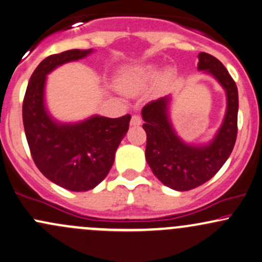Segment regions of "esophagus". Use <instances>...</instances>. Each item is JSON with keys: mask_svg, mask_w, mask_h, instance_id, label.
Returning <instances> with one entry per match:
<instances>
[{"mask_svg": "<svg viewBox=\"0 0 262 262\" xmlns=\"http://www.w3.org/2000/svg\"><path fill=\"white\" fill-rule=\"evenodd\" d=\"M141 124V118L138 114H133L130 119V125H140Z\"/></svg>", "mask_w": 262, "mask_h": 262, "instance_id": "esophagus-1", "label": "esophagus"}]
</instances>
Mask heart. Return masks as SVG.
Returning <instances> with one entry per match:
<instances>
[{
	"mask_svg": "<svg viewBox=\"0 0 262 262\" xmlns=\"http://www.w3.org/2000/svg\"><path fill=\"white\" fill-rule=\"evenodd\" d=\"M156 69L154 66H139L127 69L119 79V87L125 92H134L155 79Z\"/></svg>",
	"mask_w": 262,
	"mask_h": 262,
	"instance_id": "heart-1",
	"label": "heart"
}]
</instances>
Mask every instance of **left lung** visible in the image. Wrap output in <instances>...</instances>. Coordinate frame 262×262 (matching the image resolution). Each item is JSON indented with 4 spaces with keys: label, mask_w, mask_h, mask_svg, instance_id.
Returning a JSON list of instances; mask_svg holds the SVG:
<instances>
[{
    "label": "left lung",
    "mask_w": 262,
    "mask_h": 262,
    "mask_svg": "<svg viewBox=\"0 0 262 262\" xmlns=\"http://www.w3.org/2000/svg\"><path fill=\"white\" fill-rule=\"evenodd\" d=\"M198 70H206L227 91V114L217 137L207 146H191L177 138L167 118V98L146 103L141 111L146 133L145 158L154 175L167 187L188 191L203 185L221 170L235 145L237 87L225 66L207 53L198 55Z\"/></svg>",
    "instance_id": "obj_1"
}]
</instances>
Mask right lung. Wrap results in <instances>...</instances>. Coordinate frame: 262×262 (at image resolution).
I'll return each instance as SVG.
<instances>
[{"instance_id": "1", "label": "right lung", "mask_w": 262, "mask_h": 262, "mask_svg": "<svg viewBox=\"0 0 262 262\" xmlns=\"http://www.w3.org/2000/svg\"><path fill=\"white\" fill-rule=\"evenodd\" d=\"M90 53L73 49L45 58L32 74L23 100V125L33 161L48 180L75 192L92 189L107 176L130 121V114H125L59 124L48 116L43 101L47 74Z\"/></svg>"}]
</instances>
